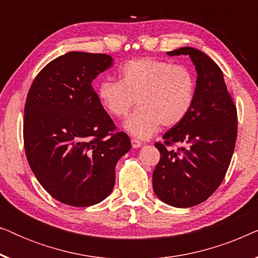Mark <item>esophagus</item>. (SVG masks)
Masks as SVG:
<instances>
[{
    "mask_svg": "<svg viewBox=\"0 0 258 258\" xmlns=\"http://www.w3.org/2000/svg\"><path fill=\"white\" fill-rule=\"evenodd\" d=\"M132 146H133V148H140V147H142V142H140L139 140H136V139H133L132 140Z\"/></svg>",
    "mask_w": 258,
    "mask_h": 258,
    "instance_id": "1",
    "label": "esophagus"
}]
</instances>
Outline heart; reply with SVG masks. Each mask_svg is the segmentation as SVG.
<instances>
[{
  "mask_svg": "<svg viewBox=\"0 0 258 258\" xmlns=\"http://www.w3.org/2000/svg\"><path fill=\"white\" fill-rule=\"evenodd\" d=\"M196 80L185 66L151 57L134 58L119 69V80L98 84V102L109 115L122 118L135 101L139 108L125 119L124 129L140 140L149 139L163 124L182 122L192 107Z\"/></svg>",
  "mask_w": 258,
  "mask_h": 258,
  "instance_id": "obj_1",
  "label": "heart"
}]
</instances>
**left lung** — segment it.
<instances>
[{
	"mask_svg": "<svg viewBox=\"0 0 258 258\" xmlns=\"http://www.w3.org/2000/svg\"><path fill=\"white\" fill-rule=\"evenodd\" d=\"M169 56L189 55L197 72L192 107L182 122L157 142L161 158L153 172L154 192L162 202L189 208L204 202L223 181L237 137V111L220 67L199 49L183 47ZM179 143L177 151L167 150Z\"/></svg>",
	"mask_w": 258,
	"mask_h": 258,
	"instance_id": "obj_1",
	"label": "left lung"
}]
</instances>
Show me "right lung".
<instances>
[{"label":"right lung","instance_id":"obj_1","mask_svg":"<svg viewBox=\"0 0 258 258\" xmlns=\"http://www.w3.org/2000/svg\"><path fill=\"white\" fill-rule=\"evenodd\" d=\"M111 66L109 55L67 52L38 73L28 93V163L48 194L68 206H94L110 195L116 163L132 148L91 86Z\"/></svg>","mask_w":258,"mask_h":258}]
</instances>
